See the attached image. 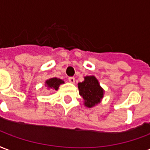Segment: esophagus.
Wrapping results in <instances>:
<instances>
[{"instance_id":"obj_1","label":"esophagus","mask_w":150,"mask_h":150,"mask_svg":"<svg viewBox=\"0 0 150 150\" xmlns=\"http://www.w3.org/2000/svg\"><path fill=\"white\" fill-rule=\"evenodd\" d=\"M69 81L72 84H74L75 83V78L73 77V76H70V77H69Z\"/></svg>"}]
</instances>
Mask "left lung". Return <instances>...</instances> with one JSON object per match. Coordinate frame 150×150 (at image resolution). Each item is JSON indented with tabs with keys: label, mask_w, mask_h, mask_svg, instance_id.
Segmentation results:
<instances>
[{
	"label": "left lung",
	"mask_w": 150,
	"mask_h": 150,
	"mask_svg": "<svg viewBox=\"0 0 150 150\" xmlns=\"http://www.w3.org/2000/svg\"><path fill=\"white\" fill-rule=\"evenodd\" d=\"M77 86L79 94L84 99V105L86 107H94L101 101L105 90L95 76H84V81L78 83Z\"/></svg>",
	"instance_id": "1"
}]
</instances>
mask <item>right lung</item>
<instances>
[{
	"label": "right lung",
	"instance_id": "obj_1",
	"mask_svg": "<svg viewBox=\"0 0 150 150\" xmlns=\"http://www.w3.org/2000/svg\"><path fill=\"white\" fill-rule=\"evenodd\" d=\"M64 81L63 80L57 78V77H52L45 81V86L49 89H52V90H57L59 86L62 84H64Z\"/></svg>",
	"mask_w": 150,
	"mask_h": 150
}]
</instances>
